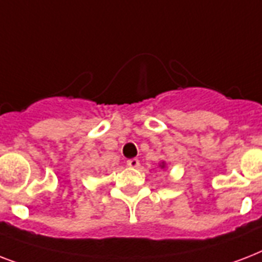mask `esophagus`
Listing matches in <instances>:
<instances>
[{"label": "esophagus", "instance_id": "1", "mask_svg": "<svg viewBox=\"0 0 262 262\" xmlns=\"http://www.w3.org/2000/svg\"><path fill=\"white\" fill-rule=\"evenodd\" d=\"M126 164H127V166H129V167L136 168V167H139V166H140V160L136 159V158H132V159L127 160Z\"/></svg>", "mask_w": 262, "mask_h": 262}]
</instances>
